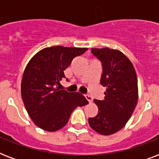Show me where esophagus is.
<instances>
[{
  "mask_svg": "<svg viewBox=\"0 0 159 159\" xmlns=\"http://www.w3.org/2000/svg\"><path fill=\"white\" fill-rule=\"evenodd\" d=\"M85 97H86V99L87 100V101H88V102H89V103H91V102H92V97H91V96H89V95H86V96H85Z\"/></svg>",
  "mask_w": 159,
  "mask_h": 159,
  "instance_id": "esophagus-1",
  "label": "esophagus"
}]
</instances>
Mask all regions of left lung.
I'll return each instance as SVG.
<instances>
[{
	"mask_svg": "<svg viewBox=\"0 0 159 159\" xmlns=\"http://www.w3.org/2000/svg\"><path fill=\"white\" fill-rule=\"evenodd\" d=\"M102 62L101 84L106 87L105 98L94 100L98 114L88 119L92 129L110 135L125 125L138 102V80L131 61L122 52L109 48H92Z\"/></svg>",
	"mask_w": 159,
	"mask_h": 159,
	"instance_id": "obj_1",
	"label": "left lung"
}]
</instances>
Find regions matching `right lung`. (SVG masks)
I'll list each match as a JSON object with an SVG mask.
<instances>
[{"label":"right lung","mask_w":159,"mask_h":159,"mask_svg":"<svg viewBox=\"0 0 159 159\" xmlns=\"http://www.w3.org/2000/svg\"><path fill=\"white\" fill-rule=\"evenodd\" d=\"M87 49L48 47L34 55L26 66L21 81V97L31 120L43 130L54 132L62 129L77 106L88 103L79 92L57 87L72 59Z\"/></svg>","instance_id":"right-lung-1"}]
</instances>
